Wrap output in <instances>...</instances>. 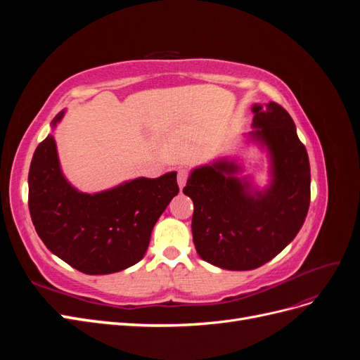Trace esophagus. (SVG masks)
I'll return each instance as SVG.
<instances>
[{
  "mask_svg": "<svg viewBox=\"0 0 360 360\" xmlns=\"http://www.w3.org/2000/svg\"><path fill=\"white\" fill-rule=\"evenodd\" d=\"M188 171L186 169H180L179 171V176H177V183H179V188L180 189H183L184 188V184H186V181H188Z\"/></svg>",
  "mask_w": 360,
  "mask_h": 360,
  "instance_id": "34e87169",
  "label": "esophagus"
}]
</instances>
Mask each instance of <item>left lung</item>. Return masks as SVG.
Masks as SVG:
<instances>
[{
    "instance_id": "left-lung-1",
    "label": "left lung",
    "mask_w": 360,
    "mask_h": 360,
    "mask_svg": "<svg viewBox=\"0 0 360 360\" xmlns=\"http://www.w3.org/2000/svg\"><path fill=\"white\" fill-rule=\"evenodd\" d=\"M248 141L267 151L270 183L258 189L234 159L192 169L183 193L193 201L198 255L216 267L252 270L275 258L302 228L311 200V169L292 118L275 102L252 106Z\"/></svg>"
}]
</instances>
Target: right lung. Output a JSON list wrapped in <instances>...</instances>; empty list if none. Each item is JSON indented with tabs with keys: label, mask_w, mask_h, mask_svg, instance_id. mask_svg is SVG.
Here are the masks:
<instances>
[{
	"label": "right lung",
	"mask_w": 360,
	"mask_h": 360,
	"mask_svg": "<svg viewBox=\"0 0 360 360\" xmlns=\"http://www.w3.org/2000/svg\"><path fill=\"white\" fill-rule=\"evenodd\" d=\"M64 112L52 120V129ZM177 193L176 171L81 192L64 177L51 134L37 146L28 172V207L39 237L52 254L86 275L115 274L143 259L155 224Z\"/></svg>",
	"instance_id": "add662e5"
}]
</instances>
